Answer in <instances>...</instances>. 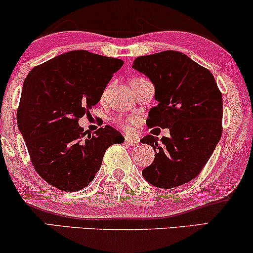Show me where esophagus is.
Returning a JSON list of instances; mask_svg holds the SVG:
<instances>
[{
	"instance_id": "esophagus-1",
	"label": "esophagus",
	"mask_w": 253,
	"mask_h": 253,
	"mask_svg": "<svg viewBox=\"0 0 253 253\" xmlns=\"http://www.w3.org/2000/svg\"><path fill=\"white\" fill-rule=\"evenodd\" d=\"M126 143L130 146H136L139 144V139L133 138V137H126Z\"/></svg>"
}]
</instances>
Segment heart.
I'll return each mask as SVG.
<instances>
[{"label": "heart", "mask_w": 253, "mask_h": 253, "mask_svg": "<svg viewBox=\"0 0 253 253\" xmlns=\"http://www.w3.org/2000/svg\"><path fill=\"white\" fill-rule=\"evenodd\" d=\"M134 121H136V119H133V117H129V119H126V120L120 119V117H119V119H115L114 122L122 126L124 130L129 131L131 129V124H132Z\"/></svg>", "instance_id": "b5f03b06"}]
</instances>
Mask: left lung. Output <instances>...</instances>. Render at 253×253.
<instances>
[{
    "label": "left lung",
    "mask_w": 253,
    "mask_h": 253,
    "mask_svg": "<svg viewBox=\"0 0 253 253\" xmlns=\"http://www.w3.org/2000/svg\"><path fill=\"white\" fill-rule=\"evenodd\" d=\"M132 68L155 84L158 104L147 126L169 129L162 144L152 134L140 139L156 152L142 174L158 188L181 186L200 174L221 139L222 93L211 71L178 51L138 57Z\"/></svg>",
    "instance_id": "left-lung-1"
}]
</instances>
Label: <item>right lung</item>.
Instances as JSON below:
<instances>
[{
    "label": "right lung",
    "mask_w": 253,
    "mask_h": 253,
    "mask_svg": "<svg viewBox=\"0 0 253 253\" xmlns=\"http://www.w3.org/2000/svg\"><path fill=\"white\" fill-rule=\"evenodd\" d=\"M123 60L71 51L32 68L23 84L17 124L36 172L64 192L93 181L108 147L124 137L106 126L94 134L79 119L89 114Z\"/></svg>",
    "instance_id": "add662e5"
}]
</instances>
